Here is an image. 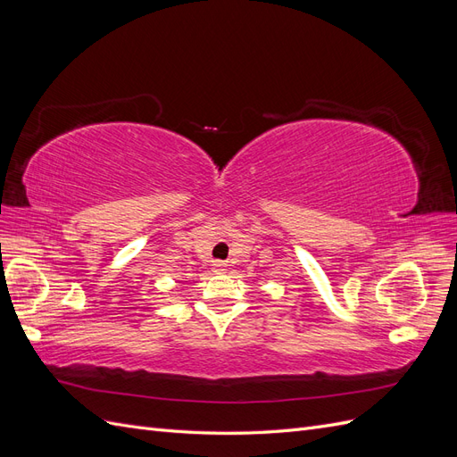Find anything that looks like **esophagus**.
I'll return each mask as SVG.
<instances>
[{
  "instance_id": "1",
  "label": "esophagus",
  "mask_w": 457,
  "mask_h": 457,
  "mask_svg": "<svg viewBox=\"0 0 457 457\" xmlns=\"http://www.w3.org/2000/svg\"><path fill=\"white\" fill-rule=\"evenodd\" d=\"M212 269H213V272H225L227 270V262H223V261H213V265H212Z\"/></svg>"
}]
</instances>
